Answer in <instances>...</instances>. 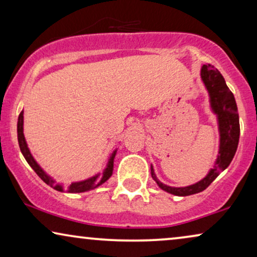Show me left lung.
I'll return each mask as SVG.
<instances>
[{
	"label": "left lung",
	"instance_id": "8db88e82",
	"mask_svg": "<svg viewBox=\"0 0 257 257\" xmlns=\"http://www.w3.org/2000/svg\"><path fill=\"white\" fill-rule=\"evenodd\" d=\"M201 77L203 83L208 90L212 107L219 118L220 127V156L217 158L214 168L210 170L208 175L198 184L188 187L175 188L164 185L154 175L153 168L151 170L152 177L158 186L171 194L179 196H187L196 194L208 187L215 180L221 172L229 166L237 150L238 139H240V122H238V112L234 94L227 86L224 78L217 69L210 64H205L201 69Z\"/></svg>",
	"mask_w": 257,
	"mask_h": 257
}]
</instances>
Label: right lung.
Returning <instances> with one entry per match:
<instances>
[{"label": "right lung", "mask_w": 257, "mask_h": 257, "mask_svg": "<svg viewBox=\"0 0 257 257\" xmlns=\"http://www.w3.org/2000/svg\"><path fill=\"white\" fill-rule=\"evenodd\" d=\"M17 139H19V145L21 149V152H22L24 159L27 160V163L30 165V167L36 172V174L40 177L42 180H43L45 184L51 186L55 189H57L59 192H69V193H82V192H86L90 191V189H93L98 187V186L103 184L107 180L108 178L112 175V171H113V158L115 156V152L112 154V157L110 158V161H108L106 170L104 171L103 174H97L94 177L87 179V180L80 181V182H75V184H71L66 187H63L61 185H56L55 181L52 179L44 173V171L38 166V164L35 161V159L31 156L29 149H28L26 139H24V135H23V111L21 112L19 115V121H17Z\"/></svg>", "instance_id": "obj_1"}]
</instances>
